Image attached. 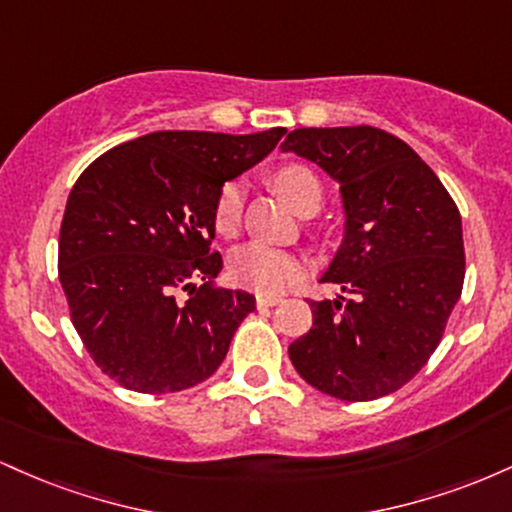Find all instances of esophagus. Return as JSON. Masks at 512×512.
<instances>
[{
    "mask_svg": "<svg viewBox=\"0 0 512 512\" xmlns=\"http://www.w3.org/2000/svg\"><path fill=\"white\" fill-rule=\"evenodd\" d=\"M276 303H281L279 296H269V293H257V305H260V308H267V305H276Z\"/></svg>",
    "mask_w": 512,
    "mask_h": 512,
    "instance_id": "1",
    "label": "esophagus"
}]
</instances>
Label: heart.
Listing matches in <instances>:
<instances>
[{
  "label": "heart",
  "mask_w": 512,
  "mask_h": 512,
  "mask_svg": "<svg viewBox=\"0 0 512 512\" xmlns=\"http://www.w3.org/2000/svg\"><path fill=\"white\" fill-rule=\"evenodd\" d=\"M272 185L286 199V204L301 216L315 214L322 204V195H325L320 178L301 163H289V166L274 170ZM240 216H243V187L238 182H226L214 202L216 233L223 238L236 236ZM228 269H231V279L245 289L279 293L296 281L301 264L284 250L269 248L262 243H248L233 252Z\"/></svg>",
  "instance_id": "1"
}]
</instances>
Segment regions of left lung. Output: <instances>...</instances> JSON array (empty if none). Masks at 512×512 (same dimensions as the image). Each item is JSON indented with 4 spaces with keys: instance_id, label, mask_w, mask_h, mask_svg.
Listing matches in <instances>:
<instances>
[{
    "instance_id": "8db88e82",
    "label": "left lung",
    "mask_w": 512,
    "mask_h": 512,
    "mask_svg": "<svg viewBox=\"0 0 512 512\" xmlns=\"http://www.w3.org/2000/svg\"><path fill=\"white\" fill-rule=\"evenodd\" d=\"M339 182L344 240L322 274L346 296L310 301L289 346L325 395L370 402L407 385L438 349L464 284L462 219L438 175L385 129L303 127L281 144Z\"/></svg>"
}]
</instances>
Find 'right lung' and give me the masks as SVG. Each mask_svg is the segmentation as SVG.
<instances>
[{"mask_svg":"<svg viewBox=\"0 0 512 512\" xmlns=\"http://www.w3.org/2000/svg\"><path fill=\"white\" fill-rule=\"evenodd\" d=\"M284 134L151 132L79 175L57 267L76 332L115 383L166 395L221 366L255 296L214 286L223 267L209 250L214 202L223 182L260 163Z\"/></svg>","mask_w":512,"mask_h":512,"instance_id":"add662e5","label":"right lung"}]
</instances>
